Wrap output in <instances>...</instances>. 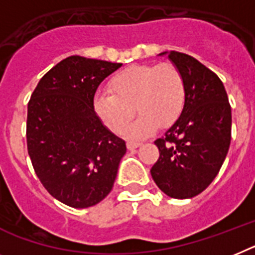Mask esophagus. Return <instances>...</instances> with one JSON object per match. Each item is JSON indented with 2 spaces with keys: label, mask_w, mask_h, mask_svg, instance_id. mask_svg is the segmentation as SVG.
<instances>
[{
  "label": "esophagus",
  "mask_w": 255,
  "mask_h": 255,
  "mask_svg": "<svg viewBox=\"0 0 255 255\" xmlns=\"http://www.w3.org/2000/svg\"><path fill=\"white\" fill-rule=\"evenodd\" d=\"M141 145V142H137V141H128L127 142V147L129 149V150H132V149H136V147H138Z\"/></svg>",
  "instance_id": "obj_1"
}]
</instances>
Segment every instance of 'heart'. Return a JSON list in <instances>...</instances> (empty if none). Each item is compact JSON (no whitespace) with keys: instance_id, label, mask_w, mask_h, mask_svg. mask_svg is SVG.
Masks as SVG:
<instances>
[{"instance_id":"heart-1","label":"heart","mask_w":255,"mask_h":255,"mask_svg":"<svg viewBox=\"0 0 255 255\" xmlns=\"http://www.w3.org/2000/svg\"><path fill=\"white\" fill-rule=\"evenodd\" d=\"M187 89L181 72L174 65H136L124 68L109 81V93H97L95 110L106 127L121 133L133 109L139 117L123 131L142 138L157 128L168 127L179 119L185 106Z\"/></svg>"}]
</instances>
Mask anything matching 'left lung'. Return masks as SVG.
I'll use <instances>...</instances> for the list:
<instances>
[{"label":"left lung","mask_w":255,"mask_h":255,"mask_svg":"<svg viewBox=\"0 0 255 255\" xmlns=\"http://www.w3.org/2000/svg\"><path fill=\"white\" fill-rule=\"evenodd\" d=\"M168 58L183 75L187 98L179 119L154 141L159 158L150 174L163 193L185 200L204 192L219 172L230 149L232 114L215 72L179 51Z\"/></svg>","instance_id":"8db88e82"}]
</instances>
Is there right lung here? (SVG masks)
Listing matches in <instances>:
<instances>
[{
	"mask_svg": "<svg viewBox=\"0 0 255 255\" xmlns=\"http://www.w3.org/2000/svg\"><path fill=\"white\" fill-rule=\"evenodd\" d=\"M121 66L71 55L42 76L28 102L32 166L45 189L67 206L101 202L127 151L126 141L105 127L93 106L98 85Z\"/></svg>",
	"mask_w": 255,
	"mask_h": 255,
	"instance_id": "right-lung-1",
	"label": "right lung"
}]
</instances>
